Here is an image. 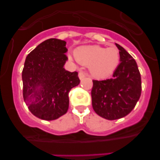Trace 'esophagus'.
I'll return each instance as SVG.
<instances>
[{
    "label": "esophagus",
    "mask_w": 160,
    "mask_h": 160,
    "mask_svg": "<svg viewBox=\"0 0 160 160\" xmlns=\"http://www.w3.org/2000/svg\"><path fill=\"white\" fill-rule=\"evenodd\" d=\"M78 77H79V78H80V80H83V78H85V77H87V74L84 73V72H80L78 73Z\"/></svg>",
    "instance_id": "1"
}]
</instances>
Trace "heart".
Instances as JSON below:
<instances>
[{
  "mask_svg": "<svg viewBox=\"0 0 160 160\" xmlns=\"http://www.w3.org/2000/svg\"><path fill=\"white\" fill-rule=\"evenodd\" d=\"M75 57L80 64L88 66L90 73L97 78H106L111 76L120 61L117 48H104L98 45L80 46L75 50ZM69 58L72 59L71 56Z\"/></svg>",
  "mask_w": 160,
  "mask_h": 160,
  "instance_id": "b5f03b06",
  "label": "heart"
}]
</instances>
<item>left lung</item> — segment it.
Masks as SVG:
<instances>
[{"instance_id": "left-lung-1", "label": "left lung", "mask_w": 160, "mask_h": 160, "mask_svg": "<svg viewBox=\"0 0 160 160\" xmlns=\"http://www.w3.org/2000/svg\"><path fill=\"white\" fill-rule=\"evenodd\" d=\"M121 62L112 78L93 80L92 106L95 112L107 120L122 118L133 110L142 91L141 75L135 59L120 45Z\"/></svg>"}]
</instances>
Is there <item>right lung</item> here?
<instances>
[{
	"label": "right lung",
	"mask_w": 160,
	"mask_h": 160,
	"mask_svg": "<svg viewBox=\"0 0 160 160\" xmlns=\"http://www.w3.org/2000/svg\"><path fill=\"white\" fill-rule=\"evenodd\" d=\"M66 44L63 40L49 38L25 59L23 98L32 114L42 120H56L65 114L69 108V92L80 83L78 72L64 68Z\"/></svg>",
	"instance_id": "right-lung-1"
}]
</instances>
